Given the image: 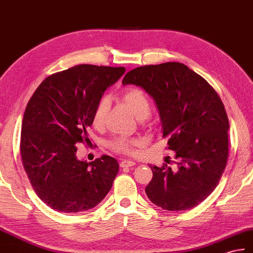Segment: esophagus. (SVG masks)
<instances>
[{
  "mask_svg": "<svg viewBox=\"0 0 253 253\" xmlns=\"http://www.w3.org/2000/svg\"><path fill=\"white\" fill-rule=\"evenodd\" d=\"M133 165H136V163L132 162V161H127V160H124V161H122V162L120 163V166H121L122 168L132 167Z\"/></svg>",
  "mask_w": 253,
  "mask_h": 253,
  "instance_id": "34e87169",
  "label": "esophagus"
}]
</instances>
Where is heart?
<instances>
[{"mask_svg":"<svg viewBox=\"0 0 253 253\" xmlns=\"http://www.w3.org/2000/svg\"><path fill=\"white\" fill-rule=\"evenodd\" d=\"M121 100L124 102L127 107L131 110V112L137 116V119L145 122L148 120L151 111V101L149 96L137 87L128 88L125 91L122 92ZM110 102L108 98H101L96 103L95 109L92 112V125L96 128L103 127L105 119L109 112ZM139 144L138 140L128 139L124 137H119L109 142V146L112 150L119 152V153H132L134 146Z\"/></svg>","mask_w":253,"mask_h":253,"instance_id":"b5f03b06","label":"heart"}]
</instances>
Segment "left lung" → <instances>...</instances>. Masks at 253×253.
Returning <instances> with one entry per match:
<instances>
[{
	"label": "left lung",
	"instance_id": "8db88e82",
	"mask_svg": "<svg viewBox=\"0 0 253 253\" xmlns=\"http://www.w3.org/2000/svg\"><path fill=\"white\" fill-rule=\"evenodd\" d=\"M123 84L142 87L154 99L163 138L174 151L177 168L151 166L153 178L145 187L150 201L169 211L189 210L205 201L218 185L228 157L227 114L208 82L180 62L139 67Z\"/></svg>",
	"mask_w": 253,
	"mask_h": 253
}]
</instances>
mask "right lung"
<instances>
[{
    "mask_svg": "<svg viewBox=\"0 0 253 253\" xmlns=\"http://www.w3.org/2000/svg\"><path fill=\"white\" fill-rule=\"evenodd\" d=\"M125 73L123 67L79 64L40 84L23 114L20 154L37 195L59 212L89 210L102 201L119 172L115 158L87 163L76 144L90 142L87 128L104 90Z\"/></svg>",
    "mask_w": 253,
    "mask_h": 253,
    "instance_id": "1",
    "label": "right lung"
}]
</instances>
